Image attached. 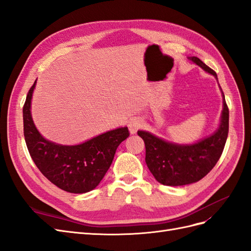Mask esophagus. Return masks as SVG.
<instances>
[{
	"label": "esophagus",
	"mask_w": 251,
	"mask_h": 251,
	"mask_svg": "<svg viewBox=\"0 0 251 251\" xmlns=\"http://www.w3.org/2000/svg\"><path fill=\"white\" fill-rule=\"evenodd\" d=\"M143 123L140 118H135L133 120L130 121V124H128V130H130L131 134H136L139 128L142 126Z\"/></svg>",
	"instance_id": "obj_1"
}]
</instances>
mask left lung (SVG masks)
<instances>
[{"label": "left lung", "mask_w": 251, "mask_h": 251, "mask_svg": "<svg viewBox=\"0 0 251 251\" xmlns=\"http://www.w3.org/2000/svg\"><path fill=\"white\" fill-rule=\"evenodd\" d=\"M188 59L217 78V73L200 58L189 56ZM222 95L223 111L218 130L198 142L178 144L165 141L147 131L137 132L146 144L148 168L159 183L170 186L195 183L214 169L228 136L229 111L223 92Z\"/></svg>", "instance_id": "obj_1"}]
</instances>
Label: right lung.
Here are the masks:
<instances>
[{
    "mask_svg": "<svg viewBox=\"0 0 251 251\" xmlns=\"http://www.w3.org/2000/svg\"><path fill=\"white\" fill-rule=\"evenodd\" d=\"M36 80L23 108L24 136L37 169L63 191L83 194L94 189L104 177L119 144L130 133L126 126L105 132L76 146H62L45 139L31 117V98Z\"/></svg>",
    "mask_w": 251,
    "mask_h": 251,
    "instance_id": "obj_1",
    "label": "right lung"
}]
</instances>
